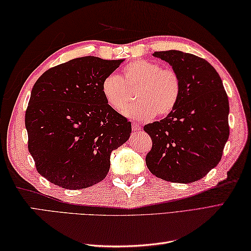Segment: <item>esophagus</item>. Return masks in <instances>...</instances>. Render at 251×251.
<instances>
[{"label":"esophagus","instance_id":"1","mask_svg":"<svg viewBox=\"0 0 251 251\" xmlns=\"http://www.w3.org/2000/svg\"><path fill=\"white\" fill-rule=\"evenodd\" d=\"M131 125H132V130H135V131H140L141 130V125L139 124V123L132 122Z\"/></svg>","mask_w":251,"mask_h":251}]
</instances>
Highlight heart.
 Wrapping results in <instances>:
<instances>
[{
    "label": "heart",
    "instance_id": "obj_1",
    "mask_svg": "<svg viewBox=\"0 0 251 251\" xmlns=\"http://www.w3.org/2000/svg\"><path fill=\"white\" fill-rule=\"evenodd\" d=\"M137 87V100L128 107V89ZM101 93L110 108L135 119L167 116L175 110L181 94L179 74L150 60H137L126 66L123 76L111 73L101 82Z\"/></svg>",
    "mask_w": 251,
    "mask_h": 251
}]
</instances>
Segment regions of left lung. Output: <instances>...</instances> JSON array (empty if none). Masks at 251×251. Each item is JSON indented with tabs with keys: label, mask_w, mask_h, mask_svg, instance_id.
Instances as JSON below:
<instances>
[{
	"label": "left lung",
	"mask_w": 251,
	"mask_h": 251,
	"mask_svg": "<svg viewBox=\"0 0 251 251\" xmlns=\"http://www.w3.org/2000/svg\"><path fill=\"white\" fill-rule=\"evenodd\" d=\"M153 56L179 74L181 94L172 113L143 127L152 139L147 166L163 180L194 182L221 161L230 136L227 95L219 74L202 58L180 50Z\"/></svg>",
	"instance_id": "8db88e82"
}]
</instances>
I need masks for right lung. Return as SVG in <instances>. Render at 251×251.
I'll use <instances>...</instances> for the list:
<instances>
[{
    "mask_svg": "<svg viewBox=\"0 0 251 251\" xmlns=\"http://www.w3.org/2000/svg\"><path fill=\"white\" fill-rule=\"evenodd\" d=\"M122 62L75 58L35 82L25 115L28 150L50 182L79 190L108 175L111 152L131 132V123L110 108L101 93L103 77Z\"/></svg>",
    "mask_w": 251,
    "mask_h": 251,
    "instance_id": "1",
    "label": "right lung"
}]
</instances>
